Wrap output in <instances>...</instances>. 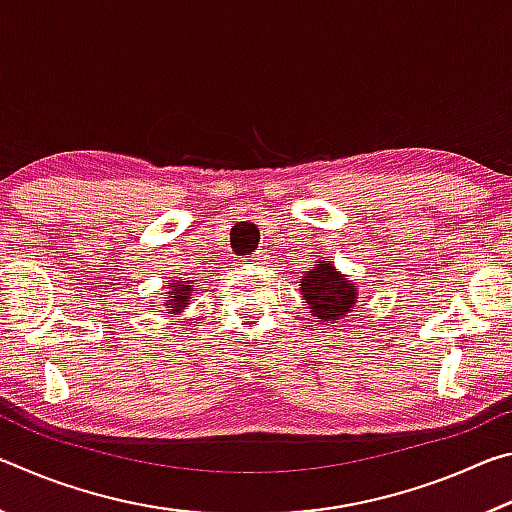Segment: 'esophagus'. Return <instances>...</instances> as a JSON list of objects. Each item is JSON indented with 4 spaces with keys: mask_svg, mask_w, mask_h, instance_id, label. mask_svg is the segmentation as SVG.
Instances as JSON below:
<instances>
[{
    "mask_svg": "<svg viewBox=\"0 0 512 512\" xmlns=\"http://www.w3.org/2000/svg\"><path fill=\"white\" fill-rule=\"evenodd\" d=\"M266 259H268V255H264V253H255V255H250V257H244V259H241V266H259V264H264L266 262Z\"/></svg>",
    "mask_w": 512,
    "mask_h": 512,
    "instance_id": "esophagus-1",
    "label": "esophagus"
}]
</instances>
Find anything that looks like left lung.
I'll use <instances>...</instances> for the list:
<instances>
[{
  "label": "left lung",
  "mask_w": 512,
  "mask_h": 512,
  "mask_svg": "<svg viewBox=\"0 0 512 512\" xmlns=\"http://www.w3.org/2000/svg\"><path fill=\"white\" fill-rule=\"evenodd\" d=\"M300 293L309 305V316L318 318L316 323H336L352 314L359 291L334 264L316 262L302 277Z\"/></svg>",
  "instance_id": "obj_1"
}]
</instances>
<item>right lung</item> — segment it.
<instances>
[{"label": "right lung", "mask_w": 512, "mask_h": 512, "mask_svg": "<svg viewBox=\"0 0 512 512\" xmlns=\"http://www.w3.org/2000/svg\"><path fill=\"white\" fill-rule=\"evenodd\" d=\"M167 293H169V300L164 302L167 309H164V314H180L187 305H189V293H192V282H180V280H171L167 284Z\"/></svg>", "instance_id": "add662e5"}]
</instances>
